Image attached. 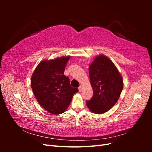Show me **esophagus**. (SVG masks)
Listing matches in <instances>:
<instances>
[{
  "label": "esophagus",
  "instance_id": "1",
  "mask_svg": "<svg viewBox=\"0 0 152 152\" xmlns=\"http://www.w3.org/2000/svg\"><path fill=\"white\" fill-rule=\"evenodd\" d=\"M82 87H82V86H80L79 87V91L80 92V91H82Z\"/></svg>",
  "mask_w": 152,
  "mask_h": 152
}]
</instances>
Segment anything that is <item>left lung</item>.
Listing matches in <instances>:
<instances>
[{"label": "left lung", "instance_id": "obj_1", "mask_svg": "<svg viewBox=\"0 0 152 152\" xmlns=\"http://www.w3.org/2000/svg\"><path fill=\"white\" fill-rule=\"evenodd\" d=\"M89 79L93 90L91 100L86 101L92 112L102 114L111 109L118 99L123 89L121 73L113 62L104 55H99L89 68Z\"/></svg>", "mask_w": 152, "mask_h": 152}]
</instances>
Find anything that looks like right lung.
Here are the masks:
<instances>
[{
	"label": "right lung",
	"mask_w": 152,
	"mask_h": 152,
	"mask_svg": "<svg viewBox=\"0 0 152 152\" xmlns=\"http://www.w3.org/2000/svg\"><path fill=\"white\" fill-rule=\"evenodd\" d=\"M70 56L44 60L37 66L31 76V87L41 107L57 115L65 111L73 96L79 90L70 86L68 77L64 75Z\"/></svg>",
	"instance_id": "1"
}]
</instances>
